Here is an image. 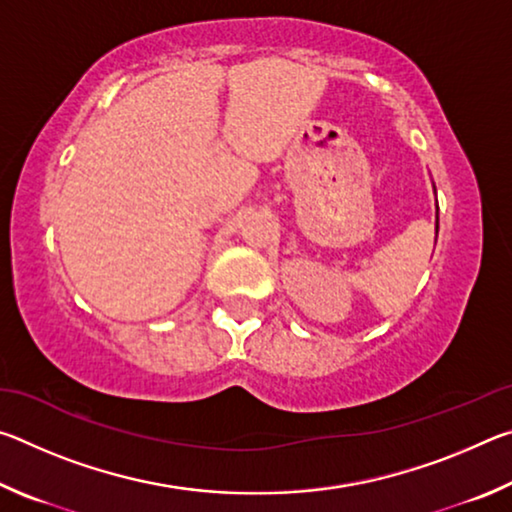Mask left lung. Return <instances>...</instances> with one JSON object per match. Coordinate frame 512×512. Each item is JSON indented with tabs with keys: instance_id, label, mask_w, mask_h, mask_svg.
<instances>
[{
	"instance_id": "left-lung-1",
	"label": "left lung",
	"mask_w": 512,
	"mask_h": 512,
	"mask_svg": "<svg viewBox=\"0 0 512 512\" xmlns=\"http://www.w3.org/2000/svg\"><path fill=\"white\" fill-rule=\"evenodd\" d=\"M436 230H438V225H436Z\"/></svg>"
}]
</instances>
